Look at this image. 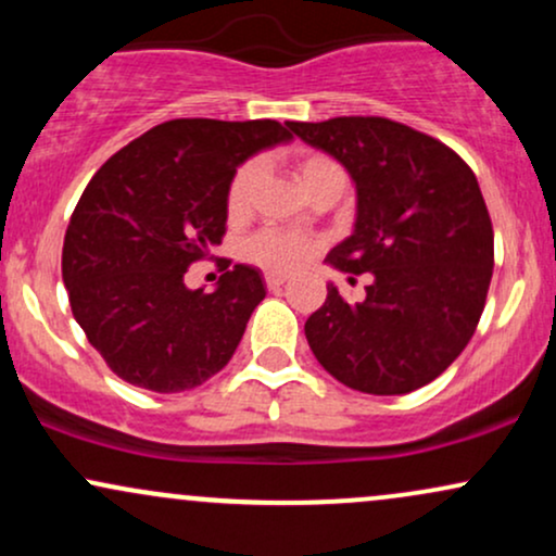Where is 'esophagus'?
<instances>
[{
	"label": "esophagus",
	"mask_w": 556,
	"mask_h": 556,
	"mask_svg": "<svg viewBox=\"0 0 556 556\" xmlns=\"http://www.w3.org/2000/svg\"><path fill=\"white\" fill-rule=\"evenodd\" d=\"M285 282H287L285 274H266V287H269V290H279Z\"/></svg>",
	"instance_id": "obj_1"
}]
</instances>
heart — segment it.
I'll list each match as a JSON object with an SVG mask.
<instances>
[{
  "mask_svg": "<svg viewBox=\"0 0 556 556\" xmlns=\"http://www.w3.org/2000/svg\"><path fill=\"white\" fill-rule=\"evenodd\" d=\"M324 167H331L329 159L305 156L295 164V175H298V180L303 182L305 177H311L314 172L324 169ZM258 175H261L258 162H248L245 167H240L238 175H235L232 185H229V212L240 214L242 208L248 206V198H251V193H253V185H256ZM248 251H251V256L256 258L258 264L269 266V269L290 271V269H298L300 264H305V261H308L314 245H311L308 240L295 238V235L264 232V235H258V238L251 240Z\"/></svg>",
  "mask_w": 556,
  "mask_h": 556,
  "instance_id": "1",
  "label": "heart"
}]
</instances>
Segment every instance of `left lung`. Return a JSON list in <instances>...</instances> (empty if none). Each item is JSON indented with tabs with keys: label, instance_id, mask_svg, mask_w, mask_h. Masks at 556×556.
<instances>
[{
	"label": "left lung",
	"instance_id": "obj_1",
	"mask_svg": "<svg viewBox=\"0 0 556 556\" xmlns=\"http://www.w3.org/2000/svg\"><path fill=\"white\" fill-rule=\"evenodd\" d=\"M348 169L353 232L327 264L371 274L366 298L344 303L337 285L305 321L316 361L344 387L407 394L463 353L483 314L494 232L468 164L437 138L384 117L290 123Z\"/></svg>",
	"mask_w": 556,
	"mask_h": 556
}]
</instances>
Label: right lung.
<instances>
[{"label":"right lung","mask_w":556,"mask_h":556,"mask_svg":"<svg viewBox=\"0 0 556 556\" xmlns=\"http://www.w3.org/2000/svg\"><path fill=\"white\" fill-rule=\"evenodd\" d=\"M292 140L274 119H169L127 143L83 190L62 248L75 321L119 379L185 392L227 366L266 298L256 266L214 292L185 271L222 242L229 185L261 151Z\"/></svg>","instance_id":"obj_1"}]
</instances>
